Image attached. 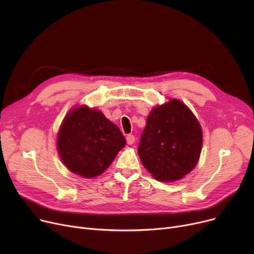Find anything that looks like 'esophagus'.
Masks as SVG:
<instances>
[{
    "label": "esophagus",
    "instance_id": "esophagus-1",
    "mask_svg": "<svg viewBox=\"0 0 254 254\" xmlns=\"http://www.w3.org/2000/svg\"><path fill=\"white\" fill-rule=\"evenodd\" d=\"M134 142H135V137L134 136H132V135H127V143L128 145L134 144Z\"/></svg>",
    "mask_w": 254,
    "mask_h": 254
}]
</instances>
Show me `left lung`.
<instances>
[{"instance_id": "obj_1", "label": "left lung", "mask_w": 254, "mask_h": 254, "mask_svg": "<svg viewBox=\"0 0 254 254\" xmlns=\"http://www.w3.org/2000/svg\"><path fill=\"white\" fill-rule=\"evenodd\" d=\"M202 128L182 102L157 106L146 120L138 154L158 181H175L195 167L202 150Z\"/></svg>"}]
</instances>
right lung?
I'll return each instance as SVG.
<instances>
[{
    "label": "right lung",
    "mask_w": 254,
    "mask_h": 254,
    "mask_svg": "<svg viewBox=\"0 0 254 254\" xmlns=\"http://www.w3.org/2000/svg\"><path fill=\"white\" fill-rule=\"evenodd\" d=\"M126 142L118 127L101 111L82 106L64 117L59 131L58 149L71 172L93 178L110 166Z\"/></svg>",
    "instance_id": "right-lung-1"
}]
</instances>
